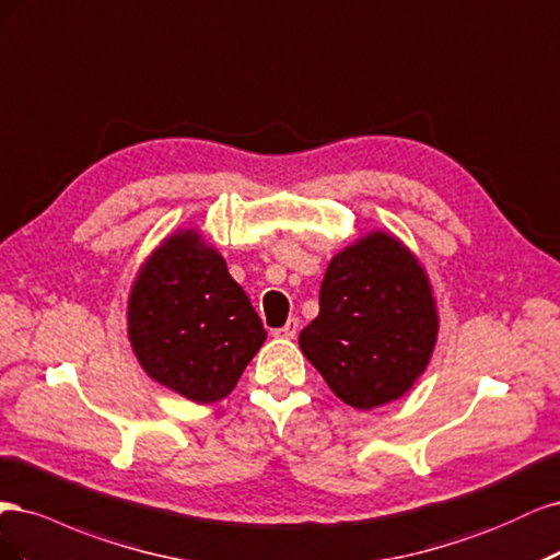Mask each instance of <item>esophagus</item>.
<instances>
[{
	"label": "esophagus",
	"instance_id": "1",
	"mask_svg": "<svg viewBox=\"0 0 560 560\" xmlns=\"http://www.w3.org/2000/svg\"><path fill=\"white\" fill-rule=\"evenodd\" d=\"M298 330H300V320H298V318H288L283 328L275 330V337H281V339H295V337H298Z\"/></svg>",
	"mask_w": 560,
	"mask_h": 560
}]
</instances>
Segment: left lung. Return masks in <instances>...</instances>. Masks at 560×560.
<instances>
[{
	"label": "left lung",
	"instance_id": "1",
	"mask_svg": "<svg viewBox=\"0 0 560 560\" xmlns=\"http://www.w3.org/2000/svg\"><path fill=\"white\" fill-rule=\"evenodd\" d=\"M320 312L300 349L353 409L400 400L438 345L440 312L419 256L388 230H370L330 258Z\"/></svg>",
	"mask_w": 560,
	"mask_h": 560
}]
</instances>
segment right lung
<instances>
[{"label": "right lung", "mask_w": 560, "mask_h": 560, "mask_svg": "<svg viewBox=\"0 0 560 560\" xmlns=\"http://www.w3.org/2000/svg\"><path fill=\"white\" fill-rule=\"evenodd\" d=\"M125 316L141 370L195 405L228 398L267 337L200 228H176L151 250L132 279Z\"/></svg>", "instance_id": "1"}]
</instances>
